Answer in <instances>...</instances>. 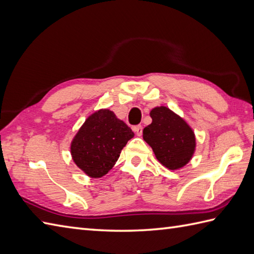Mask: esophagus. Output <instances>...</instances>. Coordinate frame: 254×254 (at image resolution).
<instances>
[{"instance_id":"obj_1","label":"esophagus","mask_w":254,"mask_h":254,"mask_svg":"<svg viewBox=\"0 0 254 254\" xmlns=\"http://www.w3.org/2000/svg\"><path fill=\"white\" fill-rule=\"evenodd\" d=\"M133 131L136 133V135H138V136H140V135L143 134V127H141V126H135V127H133Z\"/></svg>"}]
</instances>
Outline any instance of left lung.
<instances>
[{
  "mask_svg": "<svg viewBox=\"0 0 254 254\" xmlns=\"http://www.w3.org/2000/svg\"><path fill=\"white\" fill-rule=\"evenodd\" d=\"M150 117L152 122L143 131L144 140L164 167L170 170L183 168L190 162L196 147L192 129L164 106L152 109Z\"/></svg>",
  "mask_w": 254,
  "mask_h": 254,
  "instance_id": "left-lung-1",
  "label": "left lung"
}]
</instances>
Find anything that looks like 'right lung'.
Wrapping results in <instances>:
<instances>
[{"label":"right lung","mask_w":254,"mask_h":254,"mask_svg":"<svg viewBox=\"0 0 254 254\" xmlns=\"http://www.w3.org/2000/svg\"><path fill=\"white\" fill-rule=\"evenodd\" d=\"M134 133L109 109L87 118L71 141L74 163L91 178H102L113 169Z\"/></svg>","instance_id":"1"}]
</instances>
